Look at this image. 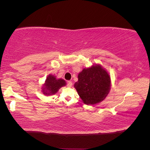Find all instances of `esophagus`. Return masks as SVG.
I'll use <instances>...</instances> for the list:
<instances>
[{
	"label": "esophagus",
	"instance_id": "1",
	"mask_svg": "<svg viewBox=\"0 0 150 150\" xmlns=\"http://www.w3.org/2000/svg\"><path fill=\"white\" fill-rule=\"evenodd\" d=\"M67 86H68V87H69V88L72 87V83L71 81H68V82H67Z\"/></svg>",
	"mask_w": 150,
	"mask_h": 150
}]
</instances>
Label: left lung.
<instances>
[{
    "label": "left lung",
    "instance_id": "obj_1",
    "mask_svg": "<svg viewBox=\"0 0 150 150\" xmlns=\"http://www.w3.org/2000/svg\"><path fill=\"white\" fill-rule=\"evenodd\" d=\"M74 84L79 97L84 104L93 105L103 101L111 89V81L108 71L100 64L84 68Z\"/></svg>",
    "mask_w": 150,
    "mask_h": 150
}]
</instances>
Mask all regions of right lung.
<instances>
[{
  "mask_svg": "<svg viewBox=\"0 0 150 150\" xmlns=\"http://www.w3.org/2000/svg\"><path fill=\"white\" fill-rule=\"evenodd\" d=\"M66 82L61 78L57 79L56 76L52 74H49L45 83L41 88L42 93L46 96H51L55 94L61 88L65 86Z\"/></svg>",
  "mask_w": 150,
  "mask_h": 150,
  "instance_id": "obj_1",
  "label": "right lung"
}]
</instances>
